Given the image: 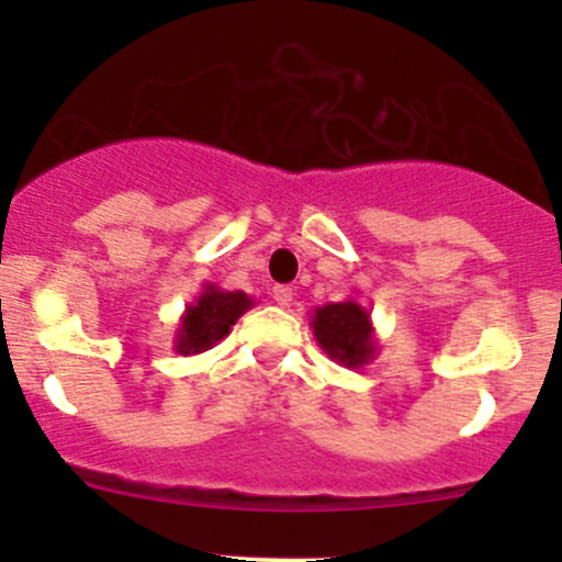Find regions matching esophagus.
Returning <instances> with one entry per match:
<instances>
[{"instance_id": "34e87169", "label": "esophagus", "mask_w": 562, "mask_h": 562, "mask_svg": "<svg viewBox=\"0 0 562 562\" xmlns=\"http://www.w3.org/2000/svg\"><path fill=\"white\" fill-rule=\"evenodd\" d=\"M293 288H288V285H277L274 290H272V299L280 303V306H290V301H293Z\"/></svg>"}]
</instances>
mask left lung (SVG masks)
Instances as JSON below:
<instances>
[{
  "instance_id": "left-lung-1",
  "label": "left lung",
  "mask_w": 562,
  "mask_h": 562,
  "mask_svg": "<svg viewBox=\"0 0 562 562\" xmlns=\"http://www.w3.org/2000/svg\"><path fill=\"white\" fill-rule=\"evenodd\" d=\"M308 325L322 351L348 370L367 367L378 357V335L370 312L357 299L317 306Z\"/></svg>"
}]
</instances>
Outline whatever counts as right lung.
Here are the masks:
<instances>
[{
	"label": "right lung",
	"mask_w": 562,
	"mask_h": 562,
	"mask_svg": "<svg viewBox=\"0 0 562 562\" xmlns=\"http://www.w3.org/2000/svg\"><path fill=\"white\" fill-rule=\"evenodd\" d=\"M254 308V299L243 290H222L214 282H205L200 295L187 303L184 314L179 317V327L173 333V351L182 357L209 351L224 335H229L232 325Z\"/></svg>",
	"instance_id": "obj_1"
}]
</instances>
